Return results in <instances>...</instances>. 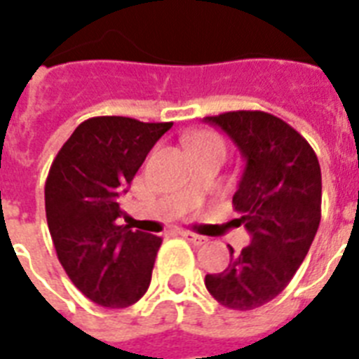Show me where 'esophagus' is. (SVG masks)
I'll return each mask as SVG.
<instances>
[{
    "instance_id": "34e87169",
    "label": "esophagus",
    "mask_w": 359,
    "mask_h": 359,
    "mask_svg": "<svg viewBox=\"0 0 359 359\" xmlns=\"http://www.w3.org/2000/svg\"><path fill=\"white\" fill-rule=\"evenodd\" d=\"M180 235H182V238H186L188 242H191V244H196V245H201L207 242V238H205V236L196 235V233H191V231H182Z\"/></svg>"
}]
</instances>
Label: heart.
I'll return each instance as SVG.
<instances>
[{
	"mask_svg": "<svg viewBox=\"0 0 359 359\" xmlns=\"http://www.w3.org/2000/svg\"><path fill=\"white\" fill-rule=\"evenodd\" d=\"M186 145L194 158L207 156V154H222V156L225 154L224 140L212 130H201V132L191 134L186 140Z\"/></svg>",
	"mask_w": 359,
	"mask_h": 359,
	"instance_id": "obj_1",
	"label": "heart"
}]
</instances>
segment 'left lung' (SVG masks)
I'll return each instance as SVG.
<instances>
[{
  "mask_svg": "<svg viewBox=\"0 0 359 359\" xmlns=\"http://www.w3.org/2000/svg\"><path fill=\"white\" fill-rule=\"evenodd\" d=\"M235 141L245 169L233 207L251 244L236 253L229 245V266L207 273L205 285L227 309L250 311L273 300L306 259L320 224L323 177L311 145L276 115L238 109L205 117Z\"/></svg>",
  "mask_w": 359,
  "mask_h": 359,
  "instance_id": "left-lung-1",
  "label": "left lung"
}]
</instances>
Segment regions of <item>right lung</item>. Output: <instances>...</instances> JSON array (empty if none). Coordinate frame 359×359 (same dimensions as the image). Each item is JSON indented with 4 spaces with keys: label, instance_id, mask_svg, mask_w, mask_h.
<instances>
[{
    "label": "right lung",
    "instance_id": "right-lung-1",
    "mask_svg": "<svg viewBox=\"0 0 359 359\" xmlns=\"http://www.w3.org/2000/svg\"><path fill=\"white\" fill-rule=\"evenodd\" d=\"M173 123L102 115L83 121L53 158L44 186L57 259L81 294L123 309L151 285L160 236L119 225L121 197Z\"/></svg>",
    "mask_w": 359,
    "mask_h": 359
}]
</instances>
